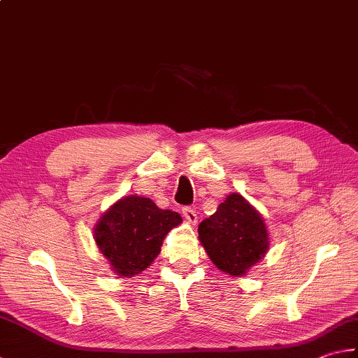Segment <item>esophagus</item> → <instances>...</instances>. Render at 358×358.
I'll use <instances>...</instances> for the list:
<instances>
[{
  "label": "esophagus",
  "mask_w": 358,
  "mask_h": 358,
  "mask_svg": "<svg viewBox=\"0 0 358 358\" xmlns=\"http://www.w3.org/2000/svg\"><path fill=\"white\" fill-rule=\"evenodd\" d=\"M182 213H184V218H185L188 222H192V224H196V222H198L196 208H193V207H184V208H182Z\"/></svg>",
  "instance_id": "esophagus-1"
}]
</instances>
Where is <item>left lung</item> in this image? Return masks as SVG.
<instances>
[{"label": "left lung", "instance_id": "8db88e82", "mask_svg": "<svg viewBox=\"0 0 358 358\" xmlns=\"http://www.w3.org/2000/svg\"><path fill=\"white\" fill-rule=\"evenodd\" d=\"M199 241L220 271L243 278L265 257L269 235L262 213L240 193H231L198 227Z\"/></svg>", "mask_w": 358, "mask_h": 358}]
</instances>
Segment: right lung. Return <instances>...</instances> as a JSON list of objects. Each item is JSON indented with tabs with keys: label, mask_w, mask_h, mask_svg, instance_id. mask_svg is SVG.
Wrapping results in <instances>:
<instances>
[{
	"label": "right lung",
	"mask_w": 358,
	"mask_h": 358,
	"mask_svg": "<svg viewBox=\"0 0 358 358\" xmlns=\"http://www.w3.org/2000/svg\"><path fill=\"white\" fill-rule=\"evenodd\" d=\"M180 222L179 213L162 210L152 199L131 194L101 215L93 234L112 271L131 279L151 265L166 234Z\"/></svg>",
	"instance_id": "add662e5"
}]
</instances>
